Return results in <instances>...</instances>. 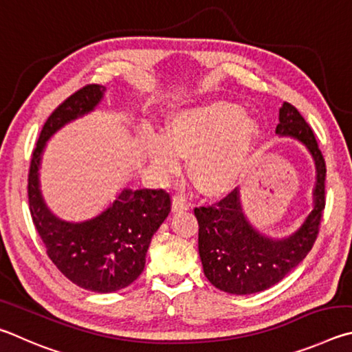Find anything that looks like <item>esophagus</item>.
Instances as JSON below:
<instances>
[{
  "mask_svg": "<svg viewBox=\"0 0 352 352\" xmlns=\"http://www.w3.org/2000/svg\"><path fill=\"white\" fill-rule=\"evenodd\" d=\"M188 204L186 202V199L182 198V196H175L171 202V212L173 213H177V212H186L188 210Z\"/></svg>",
  "mask_w": 352,
  "mask_h": 352,
  "instance_id": "obj_1",
  "label": "esophagus"
}]
</instances>
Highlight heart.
Segmentation results:
<instances>
[{
	"label": "heart",
	"mask_w": 352,
	"mask_h": 352,
	"mask_svg": "<svg viewBox=\"0 0 352 352\" xmlns=\"http://www.w3.org/2000/svg\"><path fill=\"white\" fill-rule=\"evenodd\" d=\"M236 103L214 100L176 111L165 135L150 145V159L164 176L176 175L190 157V177L201 193L223 196L238 186L258 123Z\"/></svg>",
	"instance_id": "obj_1"
}]
</instances>
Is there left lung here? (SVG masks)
<instances>
[{"label": "left lung", "instance_id": "obj_1", "mask_svg": "<svg viewBox=\"0 0 352 352\" xmlns=\"http://www.w3.org/2000/svg\"><path fill=\"white\" fill-rule=\"evenodd\" d=\"M278 120L275 134L301 142L316 165L312 210L291 235L272 238L261 233L245 217L238 188L214 206L195 208L204 275L214 287L227 294L249 295L272 287L305 260L316 243L324 208L323 154L311 126L291 103H283Z\"/></svg>", "mask_w": 352, "mask_h": 352}]
</instances>
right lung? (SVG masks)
Listing matches in <instances>:
<instances>
[{"mask_svg": "<svg viewBox=\"0 0 352 352\" xmlns=\"http://www.w3.org/2000/svg\"><path fill=\"white\" fill-rule=\"evenodd\" d=\"M104 91L102 85L85 86L49 116L30 160L28 186L30 214L47 256L74 285L98 294L120 291L138 280L151 238L171 210L170 195L162 188L128 187L97 217L80 223L60 219L46 206L40 168L47 140L67 123L92 113Z\"/></svg>", "mask_w": 352, "mask_h": 352, "instance_id": "obj_1", "label": "right lung"}]
</instances>
